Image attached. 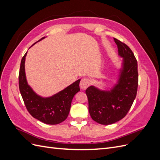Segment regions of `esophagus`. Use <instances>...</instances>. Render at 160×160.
<instances>
[{
    "label": "esophagus",
    "mask_w": 160,
    "mask_h": 160,
    "mask_svg": "<svg viewBox=\"0 0 160 160\" xmlns=\"http://www.w3.org/2000/svg\"><path fill=\"white\" fill-rule=\"evenodd\" d=\"M91 81L88 78H83L80 82V87L82 89H85L88 88L90 85Z\"/></svg>",
    "instance_id": "34e87169"
}]
</instances>
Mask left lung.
<instances>
[{"label": "left lung", "instance_id": "left-lung-1", "mask_svg": "<svg viewBox=\"0 0 160 160\" xmlns=\"http://www.w3.org/2000/svg\"><path fill=\"white\" fill-rule=\"evenodd\" d=\"M114 41L119 55L123 57L118 83L110 91H101L94 86L85 91L91 117L102 125L112 124L123 119L132 107L138 91V61L126 44L115 38Z\"/></svg>", "mask_w": 160, "mask_h": 160}]
</instances>
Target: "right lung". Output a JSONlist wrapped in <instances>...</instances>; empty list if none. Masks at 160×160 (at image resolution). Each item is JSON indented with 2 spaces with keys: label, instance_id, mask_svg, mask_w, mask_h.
<instances>
[{
  "label": "right lung",
  "instance_id": "right-lung-1",
  "mask_svg": "<svg viewBox=\"0 0 160 160\" xmlns=\"http://www.w3.org/2000/svg\"><path fill=\"white\" fill-rule=\"evenodd\" d=\"M44 38L42 37L39 41ZM27 53V52L22 58L18 75L19 90L26 108L34 118L42 123L49 125L59 124L65 121L69 115L72 99L80 91V79L50 98H42L37 95L27 83L25 71Z\"/></svg>",
  "mask_w": 160,
  "mask_h": 160
}]
</instances>
